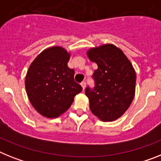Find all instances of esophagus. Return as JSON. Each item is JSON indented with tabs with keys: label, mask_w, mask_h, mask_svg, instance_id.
<instances>
[{
	"label": "esophagus",
	"mask_w": 161,
	"mask_h": 161,
	"mask_svg": "<svg viewBox=\"0 0 161 161\" xmlns=\"http://www.w3.org/2000/svg\"><path fill=\"white\" fill-rule=\"evenodd\" d=\"M80 85H81L82 89H83V90H85V89H86V81L81 82V84H80Z\"/></svg>",
	"instance_id": "34e87169"
}]
</instances>
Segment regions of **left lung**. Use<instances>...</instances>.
Returning a JSON list of instances; mask_svg holds the SVG:
<instances>
[{"label": "left lung", "mask_w": 161, "mask_h": 161, "mask_svg": "<svg viewBox=\"0 0 161 161\" xmlns=\"http://www.w3.org/2000/svg\"><path fill=\"white\" fill-rule=\"evenodd\" d=\"M97 65L94 90L86 88L90 111L102 121H113L130 108L135 95L136 72L120 48L112 44L90 48L86 52Z\"/></svg>", "instance_id": "left-lung-1"}]
</instances>
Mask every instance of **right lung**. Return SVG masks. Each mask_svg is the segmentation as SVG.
Instances as JSON below:
<instances>
[{"mask_svg": "<svg viewBox=\"0 0 161 161\" xmlns=\"http://www.w3.org/2000/svg\"><path fill=\"white\" fill-rule=\"evenodd\" d=\"M71 53L61 46L44 49L27 70V97L41 116L56 118L69 109L82 87L74 81L75 71L67 66Z\"/></svg>", "mask_w": 161, "mask_h": 161, "instance_id": "right-lung-1", "label": "right lung"}]
</instances>
